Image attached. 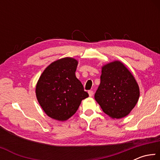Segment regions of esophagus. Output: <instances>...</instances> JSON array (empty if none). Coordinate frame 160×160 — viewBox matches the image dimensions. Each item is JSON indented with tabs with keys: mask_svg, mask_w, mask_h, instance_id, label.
Segmentation results:
<instances>
[{
	"mask_svg": "<svg viewBox=\"0 0 160 160\" xmlns=\"http://www.w3.org/2000/svg\"><path fill=\"white\" fill-rule=\"evenodd\" d=\"M88 94H89V96H90V97H92V96L93 95L94 92H93V91H92V90H89V91H88Z\"/></svg>",
	"mask_w": 160,
	"mask_h": 160,
	"instance_id": "obj_1",
	"label": "esophagus"
}]
</instances>
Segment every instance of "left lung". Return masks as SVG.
Segmentation results:
<instances>
[{"label":"left lung","instance_id":"1","mask_svg":"<svg viewBox=\"0 0 160 160\" xmlns=\"http://www.w3.org/2000/svg\"><path fill=\"white\" fill-rule=\"evenodd\" d=\"M140 97L138 84L122 62L113 61L102 66L100 84L94 99L112 118L128 115Z\"/></svg>","mask_w":160,"mask_h":160}]
</instances>
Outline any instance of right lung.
Instances as JSON below:
<instances>
[{
    "label": "right lung",
    "instance_id": "1",
    "mask_svg": "<svg viewBox=\"0 0 160 160\" xmlns=\"http://www.w3.org/2000/svg\"><path fill=\"white\" fill-rule=\"evenodd\" d=\"M78 64L73 58L58 59L46 68L37 81L38 102L51 118L68 120L77 112L82 100L89 97L75 76Z\"/></svg>",
    "mask_w": 160,
    "mask_h": 160
}]
</instances>
